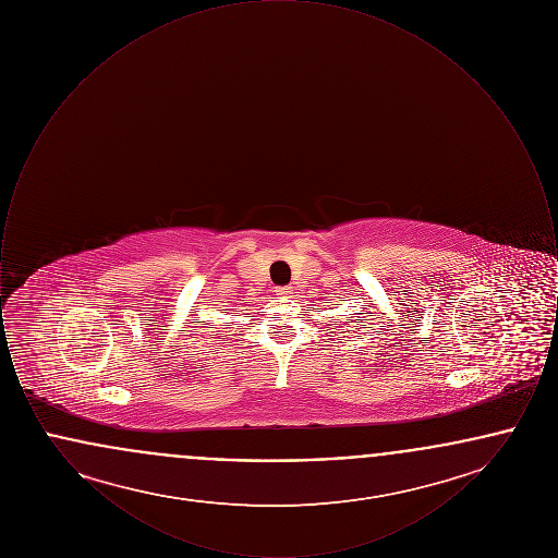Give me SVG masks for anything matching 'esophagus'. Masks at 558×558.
I'll return each mask as SVG.
<instances>
[{"label":"esophagus","mask_w":558,"mask_h":558,"mask_svg":"<svg viewBox=\"0 0 558 558\" xmlns=\"http://www.w3.org/2000/svg\"><path fill=\"white\" fill-rule=\"evenodd\" d=\"M276 294H280V296H289V294H291V287H280V289H276Z\"/></svg>","instance_id":"obj_1"}]
</instances>
